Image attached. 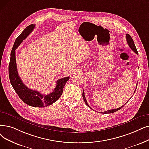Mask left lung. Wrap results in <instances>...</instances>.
<instances>
[{"label": "left lung", "instance_id": "obj_1", "mask_svg": "<svg viewBox=\"0 0 149 149\" xmlns=\"http://www.w3.org/2000/svg\"><path fill=\"white\" fill-rule=\"evenodd\" d=\"M126 39H127V42L128 44L129 45V47H130L131 48V49H132L133 52H135L136 54L137 55H138V51H137V49H136V46H135L134 43V42H133V39L132 38V37L130 36V35H128V34H127V35H126ZM136 88H137V86H136ZM136 89H135V91H134V93L135 91H136ZM82 95H83V100H84V101H85V103H86V105L90 109H93L91 108V107H89V105L88 104L87 101H86V98H85V92H84V91H83V94H82ZM129 100H130V99H129ZM129 100L127 101V102L129 101ZM127 102L125 103V104H126V103H127ZM125 105L121 106L120 107H119V108H118L114 109H109V110H107V111H104V112H101L100 113H103V114H109V113H114V112H116V111H117L119 110V109H121Z\"/></svg>", "mask_w": 149, "mask_h": 149}]
</instances>
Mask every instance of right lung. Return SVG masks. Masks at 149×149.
<instances>
[{"label": "right lung", "mask_w": 149, "mask_h": 149, "mask_svg": "<svg viewBox=\"0 0 149 149\" xmlns=\"http://www.w3.org/2000/svg\"><path fill=\"white\" fill-rule=\"evenodd\" d=\"M35 26V25L33 24L29 25L16 38L11 52L8 73L10 83L19 98L28 105L42 108L49 106L59 99L63 93L64 85L69 79V77H66L58 80L54 91L47 95L42 94L37 91L32 90L22 83L17 72L15 50L22 41L33 30Z\"/></svg>", "instance_id": "obj_1"}]
</instances>
